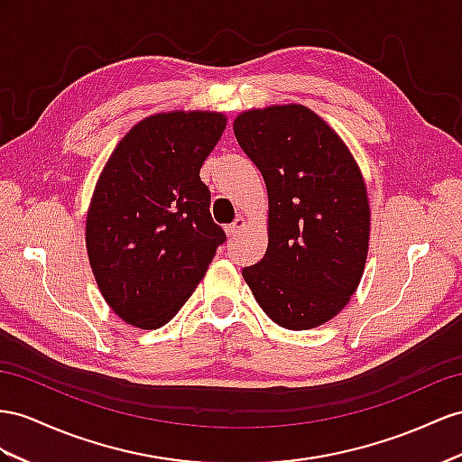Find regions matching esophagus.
Masks as SVG:
<instances>
[{
  "label": "esophagus",
  "instance_id": "1",
  "mask_svg": "<svg viewBox=\"0 0 462 462\" xmlns=\"http://www.w3.org/2000/svg\"><path fill=\"white\" fill-rule=\"evenodd\" d=\"M244 226H245V218L244 217H236V220L226 226V234L230 236V238H234L236 234H238L240 230H244Z\"/></svg>",
  "mask_w": 462,
  "mask_h": 462
}]
</instances>
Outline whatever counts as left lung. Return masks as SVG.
Masks as SVG:
<instances>
[{"label":"left lung","instance_id":"8db88e82","mask_svg":"<svg viewBox=\"0 0 462 462\" xmlns=\"http://www.w3.org/2000/svg\"><path fill=\"white\" fill-rule=\"evenodd\" d=\"M234 134L267 187V252L242 275L263 312L287 329L332 320L357 291L371 236L357 160L322 116L299 103L234 118Z\"/></svg>","mask_w":462,"mask_h":462}]
</instances>
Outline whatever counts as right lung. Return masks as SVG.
<instances>
[{"label":"right lung","mask_w":462,"mask_h":462,"mask_svg":"<svg viewBox=\"0 0 462 462\" xmlns=\"http://www.w3.org/2000/svg\"><path fill=\"white\" fill-rule=\"evenodd\" d=\"M226 121L215 111L150 115L99 173L86 218L88 257L105 302L130 326L168 324L226 240L199 177Z\"/></svg>","instance_id":"right-lung-1"}]
</instances>
